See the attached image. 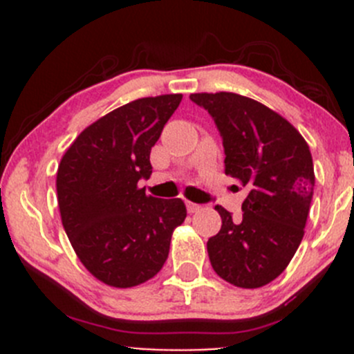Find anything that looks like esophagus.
Returning a JSON list of instances; mask_svg holds the SVG:
<instances>
[{
  "label": "esophagus",
  "instance_id": "obj_1",
  "mask_svg": "<svg viewBox=\"0 0 354 354\" xmlns=\"http://www.w3.org/2000/svg\"><path fill=\"white\" fill-rule=\"evenodd\" d=\"M187 209H188V212L194 214V212H198V210H202V205H198V203H194V202H190V200H187Z\"/></svg>",
  "mask_w": 354,
  "mask_h": 354
}]
</instances>
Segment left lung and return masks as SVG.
<instances>
[{"instance_id": "8db88e82", "label": "left lung", "mask_w": 354, "mask_h": 354, "mask_svg": "<svg viewBox=\"0 0 354 354\" xmlns=\"http://www.w3.org/2000/svg\"><path fill=\"white\" fill-rule=\"evenodd\" d=\"M221 131L226 174L248 190L240 219L216 205L223 226L207 241L212 269L226 283L255 289L283 274L305 234L315 187L310 147L286 118L234 92H200Z\"/></svg>"}]
</instances>
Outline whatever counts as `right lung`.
Segmentation results:
<instances>
[{"label": "right lung", "instance_id": "right-lung-1", "mask_svg": "<svg viewBox=\"0 0 354 354\" xmlns=\"http://www.w3.org/2000/svg\"><path fill=\"white\" fill-rule=\"evenodd\" d=\"M181 97H142L104 114L75 138L58 166L68 240L85 269L111 288L152 279L187 217L181 198H156L138 187L152 174L151 149Z\"/></svg>", "mask_w": 354, "mask_h": 354}]
</instances>
